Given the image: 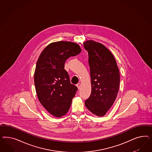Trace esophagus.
Masks as SVG:
<instances>
[{
	"instance_id": "34e87169",
	"label": "esophagus",
	"mask_w": 152,
	"mask_h": 152,
	"mask_svg": "<svg viewBox=\"0 0 152 152\" xmlns=\"http://www.w3.org/2000/svg\"><path fill=\"white\" fill-rule=\"evenodd\" d=\"M77 88H78V90H80V88H81V83H77Z\"/></svg>"
}]
</instances>
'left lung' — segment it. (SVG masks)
<instances>
[{
    "label": "left lung",
    "instance_id": "1",
    "mask_svg": "<svg viewBox=\"0 0 152 152\" xmlns=\"http://www.w3.org/2000/svg\"><path fill=\"white\" fill-rule=\"evenodd\" d=\"M83 46L88 54L91 83V94L85 104L93 114L103 116L119 91V70L114 56L102 44L89 40Z\"/></svg>",
    "mask_w": 152,
    "mask_h": 152
}]
</instances>
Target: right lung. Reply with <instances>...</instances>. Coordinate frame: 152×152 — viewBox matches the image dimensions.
<instances>
[{
    "label": "right lung",
    "mask_w": 152,
    "mask_h": 152,
    "mask_svg": "<svg viewBox=\"0 0 152 152\" xmlns=\"http://www.w3.org/2000/svg\"><path fill=\"white\" fill-rule=\"evenodd\" d=\"M81 51L78 44L58 41L49 44L37 60L34 80L38 100L47 110L60 118L69 110L77 88L64 69L66 60Z\"/></svg>",
    "instance_id": "obj_1"
}]
</instances>
